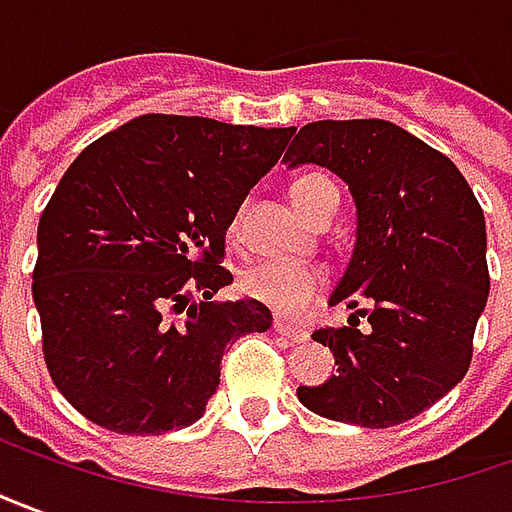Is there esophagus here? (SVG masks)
<instances>
[{"label": "esophagus", "instance_id": "esophagus-1", "mask_svg": "<svg viewBox=\"0 0 512 512\" xmlns=\"http://www.w3.org/2000/svg\"><path fill=\"white\" fill-rule=\"evenodd\" d=\"M273 329H276V334H281V337L292 340V343H306V340H309V331L301 329V326H290V323H284V320H276Z\"/></svg>", "mask_w": 512, "mask_h": 512}]
</instances>
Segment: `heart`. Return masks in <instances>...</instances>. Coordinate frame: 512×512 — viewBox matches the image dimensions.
I'll list each match as a JSON object with an SVG mask.
<instances>
[{"label":"heart","mask_w":512,"mask_h":512,"mask_svg":"<svg viewBox=\"0 0 512 512\" xmlns=\"http://www.w3.org/2000/svg\"><path fill=\"white\" fill-rule=\"evenodd\" d=\"M334 189V183L323 175H301L290 186L295 209L303 217H312L320 197ZM329 290V273L315 264H292L281 259H264L250 264L242 273V292L276 309L281 315H306Z\"/></svg>","instance_id":"heart-1"}]
</instances>
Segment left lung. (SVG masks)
<instances>
[{
	"instance_id": "8db88e82",
	"label": "left lung",
	"mask_w": 512,
	"mask_h": 512,
	"mask_svg": "<svg viewBox=\"0 0 512 512\" xmlns=\"http://www.w3.org/2000/svg\"><path fill=\"white\" fill-rule=\"evenodd\" d=\"M284 164L326 167L357 206L354 250L329 298L354 312L343 329L312 334L329 345L337 373L298 387V401L343 424H404L471 365L491 290L485 214L446 155L384 119L312 122L298 130ZM362 300L370 310L356 309Z\"/></svg>"
}]
</instances>
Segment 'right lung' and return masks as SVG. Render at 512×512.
I'll return each instance as SVG.
<instances>
[{
    "label": "right lung",
    "instance_id": "obj_1",
    "mask_svg": "<svg viewBox=\"0 0 512 512\" xmlns=\"http://www.w3.org/2000/svg\"><path fill=\"white\" fill-rule=\"evenodd\" d=\"M292 128L144 114L88 144L38 222L33 301L63 398L119 435L203 418L225 345L273 326L259 301H211L234 276L225 231Z\"/></svg>",
    "mask_w": 512,
    "mask_h": 512
}]
</instances>
